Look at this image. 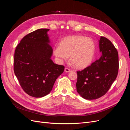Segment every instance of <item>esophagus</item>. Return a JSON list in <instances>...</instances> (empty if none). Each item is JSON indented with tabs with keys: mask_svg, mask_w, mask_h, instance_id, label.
Masks as SVG:
<instances>
[{
	"mask_svg": "<svg viewBox=\"0 0 130 130\" xmlns=\"http://www.w3.org/2000/svg\"><path fill=\"white\" fill-rule=\"evenodd\" d=\"M70 70L69 68H66L65 69H64V72H66V73H68V72H70Z\"/></svg>",
	"mask_w": 130,
	"mask_h": 130,
	"instance_id": "34e87169",
	"label": "esophagus"
}]
</instances>
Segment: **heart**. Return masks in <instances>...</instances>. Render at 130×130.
I'll return each instance as SVG.
<instances>
[{
  "label": "heart",
  "instance_id": "heart-1",
  "mask_svg": "<svg viewBox=\"0 0 130 130\" xmlns=\"http://www.w3.org/2000/svg\"><path fill=\"white\" fill-rule=\"evenodd\" d=\"M96 45L93 39L80 35L64 38L54 50V54L61 60L70 61L77 68H85L89 66L94 57Z\"/></svg>",
  "mask_w": 130,
  "mask_h": 130
}]
</instances>
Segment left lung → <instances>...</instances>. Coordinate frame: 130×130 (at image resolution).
<instances>
[{
    "mask_svg": "<svg viewBox=\"0 0 130 130\" xmlns=\"http://www.w3.org/2000/svg\"><path fill=\"white\" fill-rule=\"evenodd\" d=\"M99 48L102 53L100 58L77 72V92L85 99H96L105 95L118 73V53L112 42L101 36Z\"/></svg>",
    "mask_w": 130,
    "mask_h": 130,
    "instance_id": "8db88e82",
    "label": "left lung"
}]
</instances>
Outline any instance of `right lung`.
Instances as JSON below:
<instances>
[{
    "label": "right lung",
    "instance_id": "right-lung-1",
    "mask_svg": "<svg viewBox=\"0 0 130 130\" xmlns=\"http://www.w3.org/2000/svg\"><path fill=\"white\" fill-rule=\"evenodd\" d=\"M49 30L40 29L27 34L14 52V74L24 91L35 98L48 94L64 69L51 59L53 50L49 44Z\"/></svg>",
    "mask_w": 130,
    "mask_h": 130
}]
</instances>
